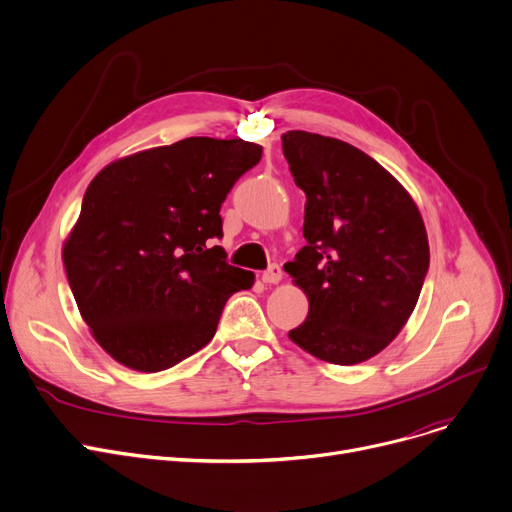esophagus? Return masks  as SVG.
<instances>
[{"label": "esophagus", "instance_id": "1", "mask_svg": "<svg viewBox=\"0 0 512 512\" xmlns=\"http://www.w3.org/2000/svg\"><path fill=\"white\" fill-rule=\"evenodd\" d=\"M281 279H283V270L279 264H273L262 275V283H266V285H277V283H281Z\"/></svg>", "mask_w": 512, "mask_h": 512}]
</instances>
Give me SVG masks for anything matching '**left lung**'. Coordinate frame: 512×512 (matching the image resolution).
Segmentation results:
<instances>
[{"label":"left lung","instance_id":"1","mask_svg":"<svg viewBox=\"0 0 512 512\" xmlns=\"http://www.w3.org/2000/svg\"><path fill=\"white\" fill-rule=\"evenodd\" d=\"M306 192V246L285 264L308 297L289 339L328 364L353 366L390 345L430 266L426 225L411 194L362 150L304 130L281 136Z\"/></svg>","mask_w":512,"mask_h":512}]
</instances>
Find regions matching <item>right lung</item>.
<instances>
[{"label": "right lung", "mask_w": 512, "mask_h": 512, "mask_svg": "<svg viewBox=\"0 0 512 512\" xmlns=\"http://www.w3.org/2000/svg\"><path fill=\"white\" fill-rule=\"evenodd\" d=\"M262 157L242 138H184L103 167L86 188L62 260L90 335L136 372H161L217 333L254 273L225 262L221 204Z\"/></svg>", "instance_id": "1"}]
</instances>
